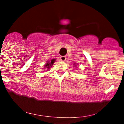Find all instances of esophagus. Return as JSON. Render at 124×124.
Returning <instances> with one entry per match:
<instances>
[{
	"mask_svg": "<svg viewBox=\"0 0 124 124\" xmlns=\"http://www.w3.org/2000/svg\"><path fill=\"white\" fill-rule=\"evenodd\" d=\"M66 59H67V57H66V56H62L60 57V60H61V61H65Z\"/></svg>",
	"mask_w": 124,
	"mask_h": 124,
	"instance_id": "1",
	"label": "esophagus"
}]
</instances>
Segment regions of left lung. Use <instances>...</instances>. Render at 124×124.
Wrapping results in <instances>:
<instances>
[{"mask_svg": "<svg viewBox=\"0 0 124 124\" xmlns=\"http://www.w3.org/2000/svg\"><path fill=\"white\" fill-rule=\"evenodd\" d=\"M74 67H76V65H75V63H74Z\"/></svg>", "mask_w": 124, "mask_h": 124, "instance_id": "1", "label": "left lung"}]
</instances>
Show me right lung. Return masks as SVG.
<instances>
[{
    "instance_id": "obj_1",
    "label": "right lung",
    "mask_w": 124,
    "mask_h": 124,
    "mask_svg": "<svg viewBox=\"0 0 124 124\" xmlns=\"http://www.w3.org/2000/svg\"><path fill=\"white\" fill-rule=\"evenodd\" d=\"M55 61H56V59H52V61H48V62L46 63V65H45L44 68H47L48 70H49L50 68H51V67H52V65H53V64L54 63Z\"/></svg>"
}]
</instances>
